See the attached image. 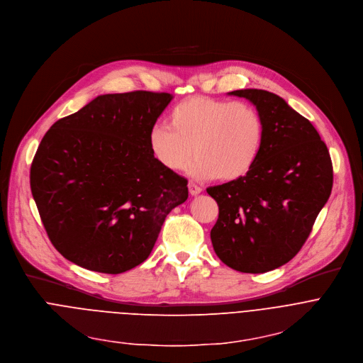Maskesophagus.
<instances>
[{
	"label": "esophagus",
	"instance_id": "34e87169",
	"mask_svg": "<svg viewBox=\"0 0 363 363\" xmlns=\"http://www.w3.org/2000/svg\"><path fill=\"white\" fill-rule=\"evenodd\" d=\"M187 186H189V193H190L191 196H197V194L202 193V187H199L197 184H194V183H191V182H190Z\"/></svg>",
	"mask_w": 363,
	"mask_h": 363
}]
</instances>
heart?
<instances>
[{
    "label": "heart",
    "mask_w": 363,
    "mask_h": 363,
    "mask_svg": "<svg viewBox=\"0 0 363 363\" xmlns=\"http://www.w3.org/2000/svg\"><path fill=\"white\" fill-rule=\"evenodd\" d=\"M169 125L155 124L148 134L151 155L169 172L232 182L255 164L264 144V121L255 106L209 96H190L169 113Z\"/></svg>",
    "instance_id": "heart-1"
}]
</instances>
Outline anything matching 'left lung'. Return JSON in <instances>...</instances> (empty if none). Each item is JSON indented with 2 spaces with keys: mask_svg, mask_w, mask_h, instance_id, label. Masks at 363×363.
<instances>
[{
  "mask_svg": "<svg viewBox=\"0 0 363 363\" xmlns=\"http://www.w3.org/2000/svg\"><path fill=\"white\" fill-rule=\"evenodd\" d=\"M228 95L254 104L265 133L244 177L208 189L219 206L211 239L223 264L261 274L287 264L301 250L332 193V160L310 121L283 98L262 89Z\"/></svg>",
  "mask_w": 363,
  "mask_h": 363,
  "instance_id": "obj_1",
  "label": "left lung"
}]
</instances>
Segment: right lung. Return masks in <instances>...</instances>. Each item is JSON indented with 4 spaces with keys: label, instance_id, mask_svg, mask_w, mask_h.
I'll list each match as a JSON object with an SVG mask.
<instances>
[{
    "label": "right lung",
    "instance_id": "1",
    "mask_svg": "<svg viewBox=\"0 0 363 363\" xmlns=\"http://www.w3.org/2000/svg\"><path fill=\"white\" fill-rule=\"evenodd\" d=\"M173 95L106 94L59 119L34 155L30 186L55 248L104 274L125 272L151 254L187 180L160 166L148 134Z\"/></svg>",
    "mask_w": 363,
    "mask_h": 363
}]
</instances>
